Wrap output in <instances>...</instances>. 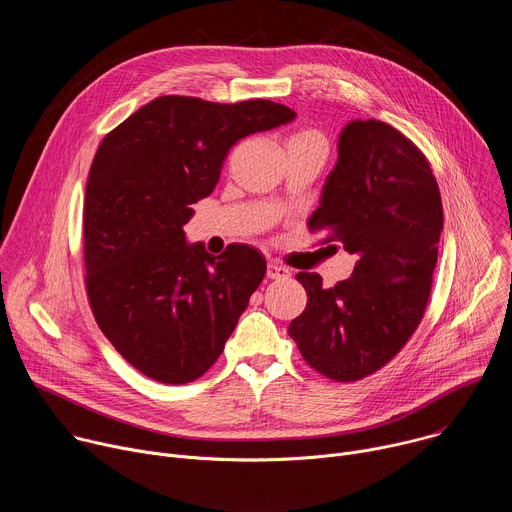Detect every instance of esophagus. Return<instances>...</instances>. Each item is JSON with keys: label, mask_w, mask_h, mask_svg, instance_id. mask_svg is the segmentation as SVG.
<instances>
[{"label": "esophagus", "mask_w": 512, "mask_h": 512, "mask_svg": "<svg viewBox=\"0 0 512 512\" xmlns=\"http://www.w3.org/2000/svg\"><path fill=\"white\" fill-rule=\"evenodd\" d=\"M267 277L269 279H287L289 269L285 265H279V263H267Z\"/></svg>", "instance_id": "1"}]
</instances>
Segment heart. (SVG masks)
Wrapping results in <instances>:
<instances>
[{"instance_id":"1","label":"heart","mask_w":512,"mask_h":512,"mask_svg":"<svg viewBox=\"0 0 512 512\" xmlns=\"http://www.w3.org/2000/svg\"><path fill=\"white\" fill-rule=\"evenodd\" d=\"M318 143V145H322V148H326L324 145V137L316 131V129H300V131H296L294 135L289 137V141L287 143Z\"/></svg>"}]
</instances>
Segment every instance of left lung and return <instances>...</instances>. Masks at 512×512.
I'll return each mask as SVG.
<instances>
[{
	"label": "left lung",
	"instance_id": "1",
	"mask_svg": "<svg viewBox=\"0 0 512 512\" xmlns=\"http://www.w3.org/2000/svg\"><path fill=\"white\" fill-rule=\"evenodd\" d=\"M308 229L356 263L330 289L298 273L308 304L287 332L314 371L354 383L401 352L429 302L444 210L427 158L389 123H348Z\"/></svg>",
	"mask_w": 512,
	"mask_h": 512
}]
</instances>
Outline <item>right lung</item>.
Masks as SVG:
<instances>
[{"label":"right lung","instance_id":"obj_1","mask_svg":"<svg viewBox=\"0 0 512 512\" xmlns=\"http://www.w3.org/2000/svg\"><path fill=\"white\" fill-rule=\"evenodd\" d=\"M294 117L267 99L164 95L103 137L83 204L85 287L101 332L141 375L192 383L225 350L267 265L241 243L216 257L188 247L184 225L239 139Z\"/></svg>","mask_w":512,"mask_h":512}]
</instances>
